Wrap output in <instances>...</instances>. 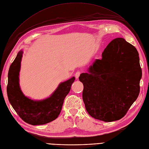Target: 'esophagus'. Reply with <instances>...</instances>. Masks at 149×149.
Returning a JSON list of instances; mask_svg holds the SVG:
<instances>
[{"label":"esophagus","mask_w":149,"mask_h":149,"mask_svg":"<svg viewBox=\"0 0 149 149\" xmlns=\"http://www.w3.org/2000/svg\"><path fill=\"white\" fill-rule=\"evenodd\" d=\"M80 74H81V72H80V71H77V72H75V76L76 79H79V76H80Z\"/></svg>","instance_id":"1"}]
</instances>
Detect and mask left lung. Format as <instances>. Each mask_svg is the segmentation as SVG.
<instances>
[{
    "mask_svg": "<svg viewBox=\"0 0 149 149\" xmlns=\"http://www.w3.org/2000/svg\"><path fill=\"white\" fill-rule=\"evenodd\" d=\"M79 80L88 113L105 122L119 120L126 114L139 91L142 70L135 47L123 38L107 46L102 58L96 60Z\"/></svg>",
    "mask_w": 149,
    "mask_h": 149,
    "instance_id": "left-lung-1",
    "label": "left lung"
}]
</instances>
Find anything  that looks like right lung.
Returning a JSON list of instances; mask_svg holds the SVG:
<instances>
[{
  "instance_id": "add662e5",
  "label": "right lung",
  "mask_w": 149,
  "mask_h": 149,
  "mask_svg": "<svg viewBox=\"0 0 149 149\" xmlns=\"http://www.w3.org/2000/svg\"><path fill=\"white\" fill-rule=\"evenodd\" d=\"M23 52L20 51L11 63L8 72L7 95L10 103L20 118L36 126L56 120L59 115L64 100L68 94L75 77L60 83L52 95L42 101H34L25 97L20 90L19 75Z\"/></svg>"
}]
</instances>
